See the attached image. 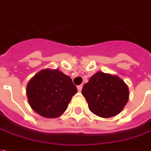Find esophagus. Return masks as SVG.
Here are the masks:
<instances>
[{
  "label": "esophagus",
  "mask_w": 151,
  "mask_h": 151,
  "mask_svg": "<svg viewBox=\"0 0 151 151\" xmlns=\"http://www.w3.org/2000/svg\"><path fill=\"white\" fill-rule=\"evenodd\" d=\"M77 88H78V91H79V92H81V90L83 88V85H82V84L78 85V86H77Z\"/></svg>",
  "instance_id": "esophagus-1"
}]
</instances>
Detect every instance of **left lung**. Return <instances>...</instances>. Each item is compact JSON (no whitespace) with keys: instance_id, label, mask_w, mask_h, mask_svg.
<instances>
[{"instance_id":"obj_1","label":"left lung","mask_w":151,"mask_h":151,"mask_svg":"<svg viewBox=\"0 0 151 151\" xmlns=\"http://www.w3.org/2000/svg\"><path fill=\"white\" fill-rule=\"evenodd\" d=\"M90 111L101 117L116 116L129 100L128 87L116 76L99 71L82 89Z\"/></svg>"}]
</instances>
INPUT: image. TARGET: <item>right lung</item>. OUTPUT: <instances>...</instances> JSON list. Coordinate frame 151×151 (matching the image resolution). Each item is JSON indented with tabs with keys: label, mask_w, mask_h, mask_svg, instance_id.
Here are the masks:
<instances>
[{
	"label": "right lung",
	"mask_w": 151,
	"mask_h": 151,
	"mask_svg": "<svg viewBox=\"0 0 151 151\" xmlns=\"http://www.w3.org/2000/svg\"><path fill=\"white\" fill-rule=\"evenodd\" d=\"M77 88L59 70H42L29 80L26 94L32 109L49 118L59 116L68 109Z\"/></svg>",
	"instance_id": "add662e5"
}]
</instances>
